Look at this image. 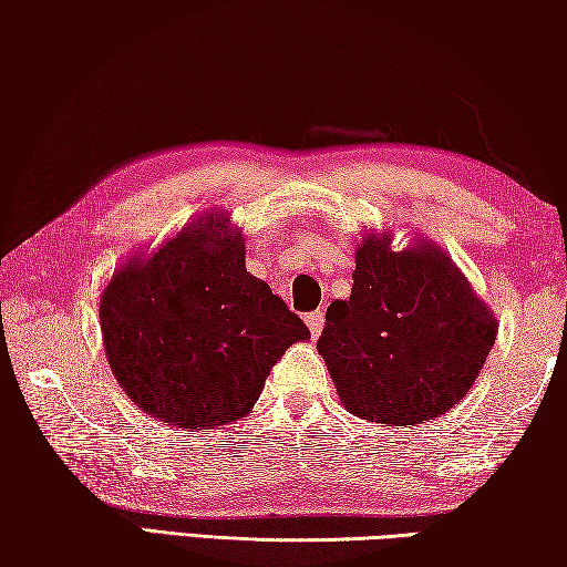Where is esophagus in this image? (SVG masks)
Returning <instances> with one entry per match:
<instances>
[{
    "mask_svg": "<svg viewBox=\"0 0 567 567\" xmlns=\"http://www.w3.org/2000/svg\"><path fill=\"white\" fill-rule=\"evenodd\" d=\"M307 328H309V332H312V336L317 338L322 332V324H324V315L320 312V309H317V312H309L307 317Z\"/></svg>",
    "mask_w": 567,
    "mask_h": 567,
    "instance_id": "esophagus-1",
    "label": "esophagus"
}]
</instances>
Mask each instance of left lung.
<instances>
[{
  "mask_svg": "<svg viewBox=\"0 0 567 567\" xmlns=\"http://www.w3.org/2000/svg\"><path fill=\"white\" fill-rule=\"evenodd\" d=\"M498 322L439 245L394 250L390 231L355 247L351 299L332 301L317 351L346 410L413 425L444 415L495 343Z\"/></svg>",
  "mask_w": 567,
  "mask_h": 567,
  "instance_id": "obj_1",
  "label": "left lung"
}]
</instances>
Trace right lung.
<instances>
[{
	"label": "right lung",
	"mask_w": 567,
	"mask_h": 567,
	"mask_svg": "<svg viewBox=\"0 0 567 567\" xmlns=\"http://www.w3.org/2000/svg\"><path fill=\"white\" fill-rule=\"evenodd\" d=\"M115 379L136 408L177 429L239 421L307 324L245 268L243 231L212 212L152 255H134L100 297Z\"/></svg>",
	"instance_id": "1"
}]
</instances>
